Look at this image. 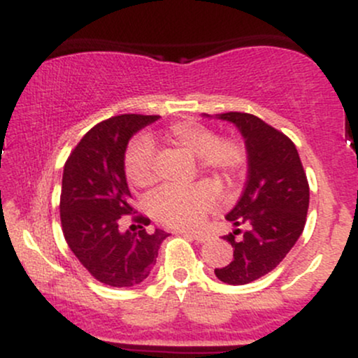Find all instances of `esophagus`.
Returning <instances> with one entry per match:
<instances>
[{
  "label": "esophagus",
  "instance_id": "obj_1",
  "mask_svg": "<svg viewBox=\"0 0 358 358\" xmlns=\"http://www.w3.org/2000/svg\"><path fill=\"white\" fill-rule=\"evenodd\" d=\"M178 234H182V236H187V237H192V239L196 241V242H205V241H208V236H207V234H203V232H185V231H178Z\"/></svg>",
  "mask_w": 358,
  "mask_h": 358
}]
</instances>
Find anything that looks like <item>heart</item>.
Returning a JSON list of instances; mask_svg holds the SVG:
<instances>
[{"mask_svg":"<svg viewBox=\"0 0 358 358\" xmlns=\"http://www.w3.org/2000/svg\"><path fill=\"white\" fill-rule=\"evenodd\" d=\"M162 143L196 156V166L202 171L234 182L248 165V150L237 136H217L210 126L199 121H178L162 133ZM153 136L138 138L124 155L127 182L138 188H148L156 182ZM219 200V187L213 182H200L188 188L166 187L150 199V212L166 227L193 229L202 224L205 215Z\"/></svg>","mask_w":358,"mask_h":358,"instance_id":"heart-1","label":"heart"}]
</instances>
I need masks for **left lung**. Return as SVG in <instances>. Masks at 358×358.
I'll return each mask as SVG.
<instances>
[{"label":"left lung","mask_w":358,"mask_h":358,"mask_svg":"<svg viewBox=\"0 0 358 358\" xmlns=\"http://www.w3.org/2000/svg\"><path fill=\"white\" fill-rule=\"evenodd\" d=\"M219 119L239 127L248 148V182L225 215L237 227L224 236L234 257L215 269L220 281L239 286L271 273L296 244L306 224L310 185L296 146L285 133L248 113H225Z\"/></svg>","instance_id":"8db88e82"}]
</instances>
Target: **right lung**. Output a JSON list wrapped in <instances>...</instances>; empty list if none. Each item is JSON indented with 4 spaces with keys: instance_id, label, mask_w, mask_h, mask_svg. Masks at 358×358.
Here are the masks:
<instances>
[{
    "instance_id": "add662e5",
    "label": "right lung",
    "mask_w": 358,
    "mask_h": 358,
    "mask_svg": "<svg viewBox=\"0 0 358 358\" xmlns=\"http://www.w3.org/2000/svg\"><path fill=\"white\" fill-rule=\"evenodd\" d=\"M159 116L121 114L99 122L73 148L64 166L60 193L62 232L90 276L113 287H131L150 276L165 231L148 234L150 219L131 203L124 151L136 131ZM124 215L139 223L134 234L120 231Z\"/></svg>"
}]
</instances>
